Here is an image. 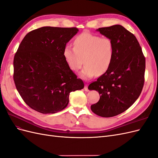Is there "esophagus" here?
Returning a JSON list of instances; mask_svg holds the SVG:
<instances>
[{
	"label": "esophagus",
	"instance_id": "1",
	"mask_svg": "<svg viewBox=\"0 0 158 158\" xmlns=\"http://www.w3.org/2000/svg\"><path fill=\"white\" fill-rule=\"evenodd\" d=\"M84 89L85 91H86V92H88L89 91V89H88V84H85V86H84Z\"/></svg>",
	"mask_w": 158,
	"mask_h": 158
}]
</instances>
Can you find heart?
Masks as SVG:
<instances>
[{
  "label": "heart",
  "mask_w": 158,
  "mask_h": 158,
  "mask_svg": "<svg viewBox=\"0 0 158 158\" xmlns=\"http://www.w3.org/2000/svg\"><path fill=\"white\" fill-rule=\"evenodd\" d=\"M113 52L114 45L109 37L85 31L74 38V47H64L63 56L69 67L74 72L80 70L84 63L80 75L84 78H91L96 74H104L109 69Z\"/></svg>",
  "instance_id": "1"
}]
</instances>
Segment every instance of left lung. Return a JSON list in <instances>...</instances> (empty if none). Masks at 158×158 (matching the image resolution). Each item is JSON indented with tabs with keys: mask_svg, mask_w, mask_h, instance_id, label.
<instances>
[{
	"mask_svg": "<svg viewBox=\"0 0 158 158\" xmlns=\"http://www.w3.org/2000/svg\"><path fill=\"white\" fill-rule=\"evenodd\" d=\"M97 30L112 40L114 52L109 69L88 86L100 95L91 110L100 117H111L125 111L140 96L144 84L146 59L135 35L122 26Z\"/></svg>",
	"mask_w": 158,
	"mask_h": 158,
	"instance_id": "8db88e82",
	"label": "left lung"
}]
</instances>
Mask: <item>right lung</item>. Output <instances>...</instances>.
Segmentation results:
<instances>
[{"mask_svg": "<svg viewBox=\"0 0 158 158\" xmlns=\"http://www.w3.org/2000/svg\"><path fill=\"white\" fill-rule=\"evenodd\" d=\"M77 27H42L27 33L14 58V84L28 106L44 114L68 106L71 92L84 88L63 56Z\"/></svg>", "mask_w": 158, "mask_h": 158, "instance_id": "right-lung-1", "label": "right lung"}]
</instances>
